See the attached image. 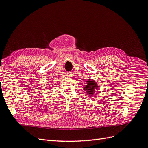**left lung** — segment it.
Returning a JSON list of instances; mask_svg holds the SVG:
<instances>
[{
  "label": "left lung",
  "instance_id": "obj_1",
  "mask_svg": "<svg viewBox=\"0 0 148 148\" xmlns=\"http://www.w3.org/2000/svg\"><path fill=\"white\" fill-rule=\"evenodd\" d=\"M97 83L95 80L91 79H88L86 81V84L83 88V89L86 92L89 97H92L96 92V90L98 89Z\"/></svg>",
  "mask_w": 148,
  "mask_h": 148
}]
</instances>
